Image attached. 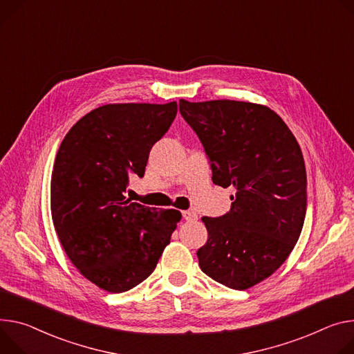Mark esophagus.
<instances>
[{
    "label": "esophagus",
    "instance_id": "esophagus-1",
    "mask_svg": "<svg viewBox=\"0 0 354 354\" xmlns=\"http://www.w3.org/2000/svg\"><path fill=\"white\" fill-rule=\"evenodd\" d=\"M182 216H183V218L186 221H195V220H198V213L194 212V210H183Z\"/></svg>",
    "mask_w": 354,
    "mask_h": 354
}]
</instances>
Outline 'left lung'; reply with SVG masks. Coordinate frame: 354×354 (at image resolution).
Segmentation results:
<instances>
[{
  "label": "left lung",
  "mask_w": 354,
  "mask_h": 354,
  "mask_svg": "<svg viewBox=\"0 0 354 354\" xmlns=\"http://www.w3.org/2000/svg\"><path fill=\"white\" fill-rule=\"evenodd\" d=\"M205 147L213 183L234 186L232 209L202 217L207 241L201 270L232 289H248L274 274L294 250L306 213L301 147L271 109L236 100L179 102Z\"/></svg>",
  "instance_id": "8db88e82"
}]
</instances>
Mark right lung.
<instances>
[{
	"label": "right lung",
	"mask_w": 354,
	"mask_h": 354,
	"mask_svg": "<svg viewBox=\"0 0 354 354\" xmlns=\"http://www.w3.org/2000/svg\"><path fill=\"white\" fill-rule=\"evenodd\" d=\"M176 113V102L102 106L71 128L56 153V234L80 274L107 292H125L152 274L182 217L124 196L128 175L144 176L152 145Z\"/></svg>",
	"instance_id": "1"
}]
</instances>
